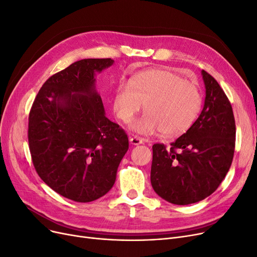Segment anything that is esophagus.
<instances>
[{
	"mask_svg": "<svg viewBox=\"0 0 257 257\" xmlns=\"http://www.w3.org/2000/svg\"><path fill=\"white\" fill-rule=\"evenodd\" d=\"M130 143L132 145H140L143 143V139L140 138V137H131L130 138Z\"/></svg>",
	"mask_w": 257,
	"mask_h": 257,
	"instance_id": "34e87169",
	"label": "esophagus"
}]
</instances>
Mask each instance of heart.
Returning <instances> with one entry per match:
<instances>
[{
    "instance_id": "1",
    "label": "heart",
    "mask_w": 257,
    "mask_h": 257,
    "mask_svg": "<svg viewBox=\"0 0 257 257\" xmlns=\"http://www.w3.org/2000/svg\"><path fill=\"white\" fill-rule=\"evenodd\" d=\"M144 103L145 114L131 125L142 135L179 137L191 128L202 108V94L196 81L168 70L149 69L120 83L113 96V109L129 122Z\"/></svg>"
}]
</instances>
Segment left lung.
<instances>
[{
	"mask_svg": "<svg viewBox=\"0 0 257 257\" xmlns=\"http://www.w3.org/2000/svg\"><path fill=\"white\" fill-rule=\"evenodd\" d=\"M205 101L184 135L166 148L153 146L150 181L164 200L186 205L201 201L220 185L231 167L236 126L229 98L219 83L202 70Z\"/></svg>",
	"mask_w": 257,
	"mask_h": 257,
	"instance_id": "1",
	"label": "left lung"
}]
</instances>
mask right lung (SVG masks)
I'll use <instances>...</instances> for the list:
<instances>
[{"instance_id": "obj_1", "label": "right lung", "mask_w": 257, "mask_h": 257, "mask_svg": "<svg viewBox=\"0 0 257 257\" xmlns=\"http://www.w3.org/2000/svg\"><path fill=\"white\" fill-rule=\"evenodd\" d=\"M111 58L82 59L54 74L28 115V147L37 174L59 195L91 202L106 195L129 148L127 134L104 115L95 72Z\"/></svg>"}]
</instances>
